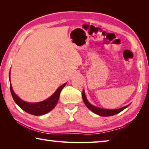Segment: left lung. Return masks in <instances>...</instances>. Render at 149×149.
<instances>
[{"instance_id":"left-lung-1","label":"left lung","mask_w":149,"mask_h":149,"mask_svg":"<svg viewBox=\"0 0 149 149\" xmlns=\"http://www.w3.org/2000/svg\"><path fill=\"white\" fill-rule=\"evenodd\" d=\"M82 98H83V100H84L85 104L86 105V107L89 108L90 110H91L93 112L95 113L96 114L100 116H114L115 114H118V113H120V112H122V110H123L125 108L128 107L130 105V104L127 106H125V107H123L122 108H118V109H115V110L103 109V108H100L99 107H95V106L92 105L90 102H89V101L87 100L86 97H85L84 90L83 91V92H82Z\"/></svg>"}]
</instances>
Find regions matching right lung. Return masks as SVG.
Wrapping results in <instances>:
<instances>
[{
	"instance_id": "right-lung-1",
	"label": "right lung",
	"mask_w": 149,
	"mask_h": 149,
	"mask_svg": "<svg viewBox=\"0 0 149 149\" xmlns=\"http://www.w3.org/2000/svg\"><path fill=\"white\" fill-rule=\"evenodd\" d=\"M10 77V75H9ZM66 85V83L62 85L58 88L57 90L54 92L51 97H50L49 99L44 100V101L40 102H27L22 100L17 95L15 94L13 89H12L11 84H10V88L11 94L15 102L18 105L19 108H21L22 110L25 112L29 113L30 114L35 116H41L47 114L49 112L50 110H52L56 107L58 101L60 94L63 88Z\"/></svg>"
}]
</instances>
